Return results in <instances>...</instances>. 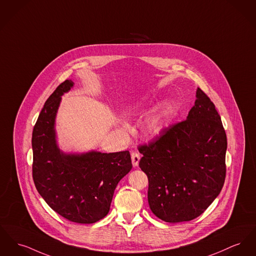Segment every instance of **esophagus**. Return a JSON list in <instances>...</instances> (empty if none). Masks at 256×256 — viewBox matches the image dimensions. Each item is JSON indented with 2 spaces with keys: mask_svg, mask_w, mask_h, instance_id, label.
<instances>
[{
  "mask_svg": "<svg viewBox=\"0 0 256 256\" xmlns=\"http://www.w3.org/2000/svg\"><path fill=\"white\" fill-rule=\"evenodd\" d=\"M132 164L134 167L138 166L139 160H140V154L137 152H132Z\"/></svg>",
  "mask_w": 256,
  "mask_h": 256,
  "instance_id": "1",
  "label": "esophagus"
}]
</instances>
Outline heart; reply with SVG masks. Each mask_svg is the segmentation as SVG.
<instances>
[{
    "instance_id": "b5f03b06",
    "label": "heart",
    "mask_w": 256,
    "mask_h": 256,
    "mask_svg": "<svg viewBox=\"0 0 256 256\" xmlns=\"http://www.w3.org/2000/svg\"><path fill=\"white\" fill-rule=\"evenodd\" d=\"M173 110V104H167L160 111H158L150 119V128L152 132H156L162 128L166 118L171 114Z\"/></svg>"
}]
</instances>
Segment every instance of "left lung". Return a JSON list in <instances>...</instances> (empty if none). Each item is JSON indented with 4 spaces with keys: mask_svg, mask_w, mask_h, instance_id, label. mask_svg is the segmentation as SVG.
<instances>
[{
    "mask_svg": "<svg viewBox=\"0 0 256 256\" xmlns=\"http://www.w3.org/2000/svg\"><path fill=\"white\" fill-rule=\"evenodd\" d=\"M226 134L210 98L198 88L186 119L148 145L139 167L148 177L150 209L166 222H190L204 212L226 180Z\"/></svg>",
    "mask_w": 256,
    "mask_h": 256,
    "instance_id": "1",
    "label": "left lung"
}]
</instances>
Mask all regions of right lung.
<instances>
[{
	"instance_id": "obj_1",
	"label": "right lung",
	"mask_w": 256,
	"mask_h": 256,
	"mask_svg": "<svg viewBox=\"0 0 256 256\" xmlns=\"http://www.w3.org/2000/svg\"><path fill=\"white\" fill-rule=\"evenodd\" d=\"M74 86L60 83L46 100L34 126L32 179L38 194L52 210L76 224H94L108 214L114 190L132 169L128 150H92L72 154L56 143L55 118L60 96Z\"/></svg>"
}]
</instances>
